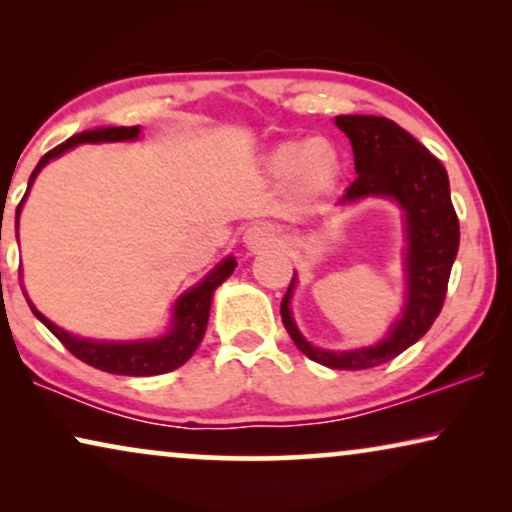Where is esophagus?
Listing matches in <instances>:
<instances>
[{
	"instance_id": "esophagus-1",
	"label": "esophagus",
	"mask_w": 512,
	"mask_h": 512,
	"mask_svg": "<svg viewBox=\"0 0 512 512\" xmlns=\"http://www.w3.org/2000/svg\"><path fill=\"white\" fill-rule=\"evenodd\" d=\"M277 242H279V235L270 223H254V226H249L247 233H244V244H247L251 251L270 249L275 247Z\"/></svg>"
}]
</instances>
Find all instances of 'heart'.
Instances as JSON below:
<instances>
[{
	"label": "heart",
	"instance_id": "heart-1",
	"mask_svg": "<svg viewBox=\"0 0 512 512\" xmlns=\"http://www.w3.org/2000/svg\"><path fill=\"white\" fill-rule=\"evenodd\" d=\"M268 170L277 181L296 179L303 195H324L338 184L342 172L340 153L324 139L279 144L268 158Z\"/></svg>",
	"mask_w": 512,
	"mask_h": 512
}]
</instances>
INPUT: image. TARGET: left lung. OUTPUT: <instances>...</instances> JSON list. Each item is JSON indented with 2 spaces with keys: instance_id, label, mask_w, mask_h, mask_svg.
I'll return each instance as SVG.
<instances>
[{
  "instance_id": "1",
  "label": "left lung",
  "mask_w": 512,
  "mask_h": 512,
  "mask_svg": "<svg viewBox=\"0 0 512 512\" xmlns=\"http://www.w3.org/2000/svg\"><path fill=\"white\" fill-rule=\"evenodd\" d=\"M335 125L352 142L356 177L342 202L387 195L405 209L408 223V305L389 338L354 352H326L307 342L293 324L289 300L293 275L282 298V321L305 356L335 370L382 366L422 338L443 310L447 282L459 249V219L450 198V181L440 160L410 132L382 116H338Z\"/></svg>"
}]
</instances>
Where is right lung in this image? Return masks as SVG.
I'll use <instances>...</instances> for the list:
<instances>
[{
  "label": "right lung",
  "instance_id": "right-lung-1",
  "mask_svg": "<svg viewBox=\"0 0 512 512\" xmlns=\"http://www.w3.org/2000/svg\"><path fill=\"white\" fill-rule=\"evenodd\" d=\"M137 135H139V125H132V128L88 130V132H81V135L69 137L67 142L58 144L55 149L48 151L46 156L39 160V165L34 167L30 177V186L48 160L60 156V153H65L76 144L125 142V139H135ZM30 186H27V191H30ZM23 200H20V205L16 209V228H18V214H20V207H23ZM233 270H235V258H226V261L216 265V268L209 272V275L202 279L195 289L184 293V296L179 298V303L174 305L172 331L158 340H144V342L81 340L76 338V335H69L67 331H62V328L55 326L53 321H48L44 314L37 312V307L30 303V298L25 296V300L27 305H30V310L34 312V317H37L41 324H44L48 331H51L55 338H58L62 345L76 356V359L88 363V366L104 370V373H114V375H135V377L163 375V373H170L174 368L184 366V363L193 356L195 349H198L207 328L214 289L223 282V279H228Z\"/></svg>",
  "mask_w": 512,
  "mask_h": 512
}]
</instances>
